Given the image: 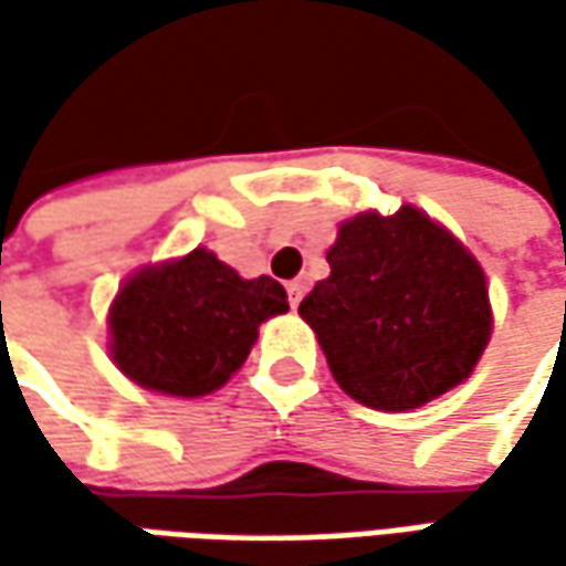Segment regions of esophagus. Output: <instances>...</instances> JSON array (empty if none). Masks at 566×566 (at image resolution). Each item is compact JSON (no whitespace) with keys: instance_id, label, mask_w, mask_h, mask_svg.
Wrapping results in <instances>:
<instances>
[{"instance_id":"obj_1","label":"esophagus","mask_w":566,"mask_h":566,"mask_svg":"<svg viewBox=\"0 0 566 566\" xmlns=\"http://www.w3.org/2000/svg\"><path fill=\"white\" fill-rule=\"evenodd\" d=\"M305 280H293V283H286V293H290V305L298 308V302H302V295H305Z\"/></svg>"}]
</instances>
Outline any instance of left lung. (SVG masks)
Masks as SVG:
<instances>
[{
  "mask_svg": "<svg viewBox=\"0 0 566 566\" xmlns=\"http://www.w3.org/2000/svg\"><path fill=\"white\" fill-rule=\"evenodd\" d=\"M331 276L302 298L337 384L402 412L469 378L491 337L479 261L422 210L359 213L327 251Z\"/></svg>",
  "mask_w": 566,
  "mask_h": 566,
  "instance_id": "8db88e82",
  "label": "left lung"
}]
</instances>
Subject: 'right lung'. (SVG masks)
Here are the masks:
<instances>
[{"mask_svg":"<svg viewBox=\"0 0 566 566\" xmlns=\"http://www.w3.org/2000/svg\"><path fill=\"white\" fill-rule=\"evenodd\" d=\"M290 312L286 290L242 280L213 251L144 268L109 308L113 359L135 384L169 397H205L249 359L258 327Z\"/></svg>","mask_w":566,"mask_h":566,"instance_id":"add662e5","label":"right lung"}]
</instances>
